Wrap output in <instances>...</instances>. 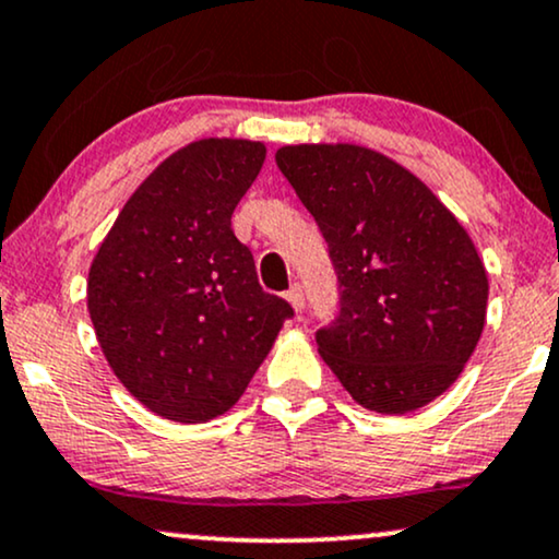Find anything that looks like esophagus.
I'll return each instance as SVG.
<instances>
[{"label":"esophagus","instance_id":"obj_1","mask_svg":"<svg viewBox=\"0 0 559 559\" xmlns=\"http://www.w3.org/2000/svg\"><path fill=\"white\" fill-rule=\"evenodd\" d=\"M286 301L292 304V309H294V312L299 314L301 309H304V294H301V286H292V288H288V294H286Z\"/></svg>","mask_w":559,"mask_h":559}]
</instances>
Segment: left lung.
<instances>
[{"label": "left lung", "mask_w": 559, "mask_h": 559, "mask_svg": "<svg viewBox=\"0 0 559 559\" xmlns=\"http://www.w3.org/2000/svg\"><path fill=\"white\" fill-rule=\"evenodd\" d=\"M275 165L320 224L341 281V317L317 332L322 361L371 413L441 397L485 328L490 286L469 231L369 146L288 144Z\"/></svg>", "instance_id": "obj_1"}]
</instances>
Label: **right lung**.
<instances>
[{"mask_svg":"<svg viewBox=\"0 0 559 559\" xmlns=\"http://www.w3.org/2000/svg\"><path fill=\"white\" fill-rule=\"evenodd\" d=\"M265 154L263 141H190L133 190L92 258L87 309L105 361L165 420L235 407L294 314L260 288L231 231Z\"/></svg>","mask_w":559,"mask_h":559,"instance_id":"obj_1","label":"right lung"}]
</instances>
